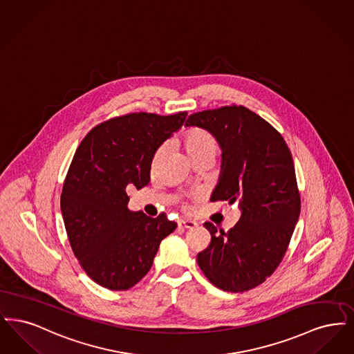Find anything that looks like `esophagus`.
<instances>
[{
    "instance_id": "obj_1",
    "label": "esophagus",
    "mask_w": 354,
    "mask_h": 354,
    "mask_svg": "<svg viewBox=\"0 0 354 354\" xmlns=\"http://www.w3.org/2000/svg\"><path fill=\"white\" fill-rule=\"evenodd\" d=\"M178 226L180 227H185V229H194L198 226V223L193 219H180L178 221Z\"/></svg>"
}]
</instances>
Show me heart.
<instances>
[{
  "mask_svg": "<svg viewBox=\"0 0 354 354\" xmlns=\"http://www.w3.org/2000/svg\"><path fill=\"white\" fill-rule=\"evenodd\" d=\"M180 141H181V145L184 147L185 152L193 162L206 157H210L214 160L216 153L219 152L218 140L209 131L198 127H193L185 131ZM162 157H164V147L158 148L153 154V158L151 162L152 173L158 169L162 161Z\"/></svg>",
  "mask_w": 354,
  "mask_h": 354,
  "instance_id": "obj_1",
  "label": "heart"
}]
</instances>
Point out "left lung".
Wrapping results in <instances>:
<instances>
[{
    "label": "left lung",
    "instance_id": "left-lung-1",
    "mask_svg": "<svg viewBox=\"0 0 354 354\" xmlns=\"http://www.w3.org/2000/svg\"><path fill=\"white\" fill-rule=\"evenodd\" d=\"M185 127L209 131L222 149L210 200L238 202L242 210L227 232L205 222L212 242L198 266L218 288L245 292L277 270L300 216L292 154L271 124L243 106L193 113Z\"/></svg>",
    "mask_w": 354,
    "mask_h": 354
}]
</instances>
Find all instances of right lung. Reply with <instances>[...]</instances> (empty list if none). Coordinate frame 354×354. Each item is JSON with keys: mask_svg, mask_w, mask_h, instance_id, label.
I'll use <instances>...</instances> for the list:
<instances>
[{"mask_svg": "<svg viewBox=\"0 0 354 354\" xmlns=\"http://www.w3.org/2000/svg\"><path fill=\"white\" fill-rule=\"evenodd\" d=\"M186 116L129 113L99 124L77 147L62 190V216L74 255L104 288L133 287L177 227L165 214L129 210L127 189L148 185L153 154Z\"/></svg>", "mask_w": 354, "mask_h": 354, "instance_id": "1", "label": "right lung"}]
</instances>
